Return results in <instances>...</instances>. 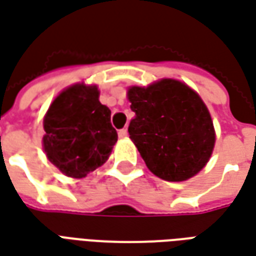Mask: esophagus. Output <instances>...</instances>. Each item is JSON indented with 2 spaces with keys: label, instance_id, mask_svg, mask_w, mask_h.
I'll list each match as a JSON object with an SVG mask.
<instances>
[{
  "label": "esophagus",
  "instance_id": "obj_1",
  "mask_svg": "<svg viewBox=\"0 0 256 256\" xmlns=\"http://www.w3.org/2000/svg\"><path fill=\"white\" fill-rule=\"evenodd\" d=\"M118 134H119V137H120V138H126V137H128V130H126V128H120Z\"/></svg>",
  "mask_w": 256,
  "mask_h": 256
}]
</instances>
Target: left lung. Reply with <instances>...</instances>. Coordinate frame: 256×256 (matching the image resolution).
Returning <instances> with one entry per match:
<instances>
[{
    "mask_svg": "<svg viewBox=\"0 0 256 256\" xmlns=\"http://www.w3.org/2000/svg\"><path fill=\"white\" fill-rule=\"evenodd\" d=\"M128 100L136 116L128 134L150 172L166 181L198 174L212 154V120L202 98L180 80L133 86Z\"/></svg>",
    "mask_w": 256,
    "mask_h": 256,
    "instance_id": "left-lung-1",
    "label": "left lung"
}]
</instances>
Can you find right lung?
Listing matches in <instances>:
<instances>
[{"instance_id":"right-lung-1","label":"right lung","mask_w":256,"mask_h":256,"mask_svg":"<svg viewBox=\"0 0 256 256\" xmlns=\"http://www.w3.org/2000/svg\"><path fill=\"white\" fill-rule=\"evenodd\" d=\"M44 150L68 177H86L104 164L118 141L111 111L96 86L74 84L54 98L44 119Z\"/></svg>"}]
</instances>
